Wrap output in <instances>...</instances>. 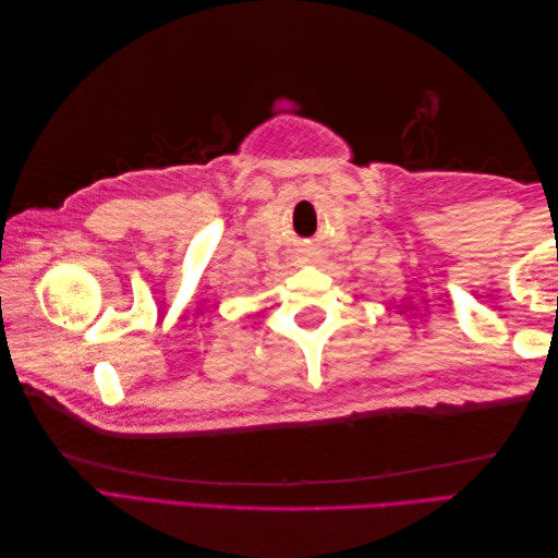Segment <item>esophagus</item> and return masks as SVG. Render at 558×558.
Returning <instances> with one entry per match:
<instances>
[{"instance_id": "obj_1", "label": "esophagus", "mask_w": 558, "mask_h": 558, "mask_svg": "<svg viewBox=\"0 0 558 558\" xmlns=\"http://www.w3.org/2000/svg\"><path fill=\"white\" fill-rule=\"evenodd\" d=\"M305 263H312V256H307V258H305Z\"/></svg>"}]
</instances>
